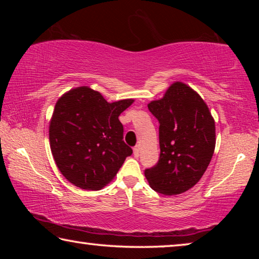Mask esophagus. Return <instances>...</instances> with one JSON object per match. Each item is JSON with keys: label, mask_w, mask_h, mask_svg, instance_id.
Masks as SVG:
<instances>
[{"label": "esophagus", "mask_w": 259, "mask_h": 259, "mask_svg": "<svg viewBox=\"0 0 259 259\" xmlns=\"http://www.w3.org/2000/svg\"><path fill=\"white\" fill-rule=\"evenodd\" d=\"M139 152H140L139 146H135V147H134V155H135L136 157L139 156Z\"/></svg>", "instance_id": "esophagus-1"}]
</instances>
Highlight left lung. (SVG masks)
Returning a JSON list of instances; mask_svg holds the SVG:
<instances>
[{
	"label": "left lung",
	"mask_w": 259,
	"mask_h": 259,
	"mask_svg": "<svg viewBox=\"0 0 259 259\" xmlns=\"http://www.w3.org/2000/svg\"><path fill=\"white\" fill-rule=\"evenodd\" d=\"M148 109L160 124V159L145 176L154 191L181 194L200 181L211 161L214 121L203 99L182 82L170 85Z\"/></svg>",
	"instance_id": "8db88e82"
}]
</instances>
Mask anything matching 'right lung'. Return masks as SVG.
Masks as SVG:
<instances>
[{"mask_svg":"<svg viewBox=\"0 0 259 259\" xmlns=\"http://www.w3.org/2000/svg\"><path fill=\"white\" fill-rule=\"evenodd\" d=\"M134 103H107L88 87L58 99L49 126L52 155L59 171L83 190L97 191L115 177L133 150L123 140L120 114Z\"/></svg>","mask_w":259,"mask_h":259,"instance_id":"obj_1","label":"right lung"}]
</instances>
